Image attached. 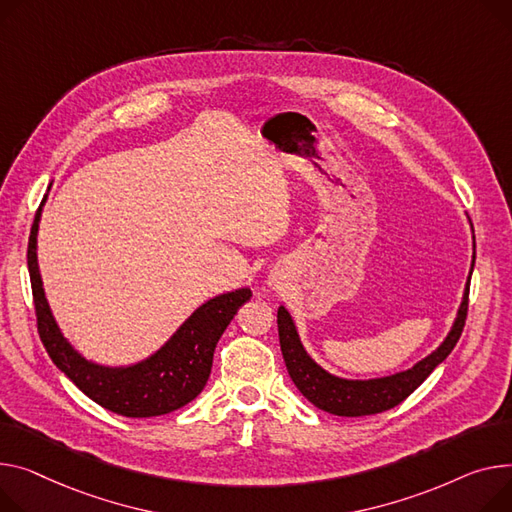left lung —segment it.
Segmentation results:
<instances>
[{
  "label": "left lung",
  "instance_id": "8db88e82",
  "mask_svg": "<svg viewBox=\"0 0 512 512\" xmlns=\"http://www.w3.org/2000/svg\"><path fill=\"white\" fill-rule=\"evenodd\" d=\"M473 261H475V253H473ZM471 271H473V263H471ZM469 282L471 278H467L463 302L459 306L457 319L445 342H442L430 356L420 360L416 366L391 374V377L370 379V381L339 379V377H333V374H329L327 370H323L319 364H315V360L304 352L300 344L290 313L284 309V306H280L278 309L280 348H282V356H284L290 379L306 399H309L313 405H317L319 410L329 412L333 416L358 418V416H372V414L391 410V407L399 405L403 399L410 397L428 379V374L457 346L465 327V319H467Z\"/></svg>",
  "mask_w": 512,
  "mask_h": 512
}]
</instances>
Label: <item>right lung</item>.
<instances>
[{
	"label": "right lung",
	"mask_w": 512,
	"mask_h": 512,
	"mask_svg": "<svg viewBox=\"0 0 512 512\" xmlns=\"http://www.w3.org/2000/svg\"><path fill=\"white\" fill-rule=\"evenodd\" d=\"M41 208L37 210L30 228L26 257L37 329L55 366L92 401L125 418L162 416L193 401L210 379L214 350L220 335L236 315L238 306H243L251 298V290L241 288L226 292L201 304L177 329V333L144 362L125 368L88 362L61 335L45 298L37 263Z\"/></svg>",
	"instance_id": "add662e5"
}]
</instances>
